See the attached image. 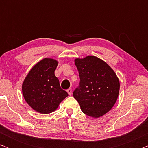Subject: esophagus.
I'll return each mask as SVG.
<instances>
[{
    "label": "esophagus",
    "instance_id": "1",
    "mask_svg": "<svg viewBox=\"0 0 148 148\" xmlns=\"http://www.w3.org/2000/svg\"><path fill=\"white\" fill-rule=\"evenodd\" d=\"M66 92H67V93L69 94V95H71V94H72V90H71V88H69V89H68L67 90H66Z\"/></svg>",
    "mask_w": 148,
    "mask_h": 148
}]
</instances>
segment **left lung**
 Here are the masks:
<instances>
[{
  "label": "left lung",
  "instance_id": "1",
  "mask_svg": "<svg viewBox=\"0 0 148 148\" xmlns=\"http://www.w3.org/2000/svg\"><path fill=\"white\" fill-rule=\"evenodd\" d=\"M79 86L73 97L84 114L98 118L111 110L118 98L120 82L116 74L106 62L95 56L76 58Z\"/></svg>",
  "mask_w": 148,
  "mask_h": 148
}]
</instances>
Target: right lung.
<instances>
[{
    "instance_id": "1",
    "label": "right lung",
    "mask_w": 148,
    "mask_h": 148,
    "mask_svg": "<svg viewBox=\"0 0 148 148\" xmlns=\"http://www.w3.org/2000/svg\"><path fill=\"white\" fill-rule=\"evenodd\" d=\"M58 63L53 58H44L32 68L22 84L26 102L41 114L54 112L68 96L67 92L60 88L59 80L54 75Z\"/></svg>"
}]
</instances>
